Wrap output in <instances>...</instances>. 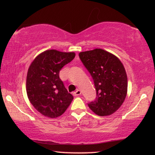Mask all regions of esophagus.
I'll return each mask as SVG.
<instances>
[{"label": "esophagus", "mask_w": 155, "mask_h": 155, "mask_svg": "<svg viewBox=\"0 0 155 155\" xmlns=\"http://www.w3.org/2000/svg\"><path fill=\"white\" fill-rule=\"evenodd\" d=\"M81 92L79 90H76V91L74 92V93H73V94H74V96H78V95H81Z\"/></svg>", "instance_id": "1"}]
</instances>
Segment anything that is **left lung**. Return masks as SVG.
<instances>
[{
	"mask_svg": "<svg viewBox=\"0 0 155 155\" xmlns=\"http://www.w3.org/2000/svg\"><path fill=\"white\" fill-rule=\"evenodd\" d=\"M79 55L91 74L97 94L89 108L98 116L112 114L127 95V77L123 64L114 54L102 49L81 51Z\"/></svg>",
	"mask_w": 155,
	"mask_h": 155,
	"instance_id": "left-lung-1",
	"label": "left lung"
}]
</instances>
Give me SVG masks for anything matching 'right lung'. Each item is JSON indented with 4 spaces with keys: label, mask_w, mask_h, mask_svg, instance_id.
I'll list each match as a JSON object with an SVG mask.
<instances>
[{
    "label": "right lung",
    "mask_w": 155,
    "mask_h": 155,
    "mask_svg": "<svg viewBox=\"0 0 155 155\" xmlns=\"http://www.w3.org/2000/svg\"><path fill=\"white\" fill-rule=\"evenodd\" d=\"M75 56L74 52L49 49L39 54L30 65L26 79L27 95L33 107L44 116H61L74 99L60 79L59 73Z\"/></svg>",
    "instance_id": "1"
}]
</instances>
